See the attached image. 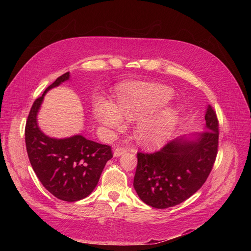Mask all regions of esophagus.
<instances>
[{
  "label": "esophagus",
  "instance_id": "obj_1",
  "mask_svg": "<svg viewBox=\"0 0 251 251\" xmlns=\"http://www.w3.org/2000/svg\"><path fill=\"white\" fill-rule=\"evenodd\" d=\"M127 152V149L126 148H116L114 151H113V156L114 157H120L121 155H123L124 153Z\"/></svg>",
  "mask_w": 251,
  "mask_h": 251
}]
</instances>
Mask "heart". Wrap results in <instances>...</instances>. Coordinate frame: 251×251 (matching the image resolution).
<instances>
[{"mask_svg":"<svg viewBox=\"0 0 251 251\" xmlns=\"http://www.w3.org/2000/svg\"><path fill=\"white\" fill-rule=\"evenodd\" d=\"M173 98L171 88L164 85L134 86L125 89L119 96L116 107L105 100H99L94 108L96 118L105 126L121 129L125 120H139L134 129L136 140L143 146L158 148L166 144L173 134L180 112L168 108L149 116L166 106Z\"/></svg>","mask_w":251,"mask_h":251,"instance_id":"b5f03b06","label":"heart"}]
</instances>
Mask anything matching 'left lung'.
Here are the masks:
<instances>
[{
	"label": "left lung",
	"instance_id": "8db88e82",
	"mask_svg": "<svg viewBox=\"0 0 251 251\" xmlns=\"http://www.w3.org/2000/svg\"><path fill=\"white\" fill-rule=\"evenodd\" d=\"M205 131L178 137L153 154L138 153L134 189L155 208L176 205L192 197L206 181L219 147V121L210 105Z\"/></svg>",
	"mask_w": 251,
	"mask_h": 251
}]
</instances>
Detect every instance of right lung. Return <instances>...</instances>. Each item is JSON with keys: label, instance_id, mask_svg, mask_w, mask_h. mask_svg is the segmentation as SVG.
Listing matches in <instances>:
<instances>
[{"label": "right lung", "instance_id": "add662e5", "mask_svg": "<svg viewBox=\"0 0 251 251\" xmlns=\"http://www.w3.org/2000/svg\"><path fill=\"white\" fill-rule=\"evenodd\" d=\"M69 77V73L62 75L35 99L27 116L25 139L30 165L43 186L61 201H77L92 193L113 155L110 146L81 135L56 139L40 129L37 116L46 93Z\"/></svg>", "mask_w": 251, "mask_h": 251}]
</instances>
